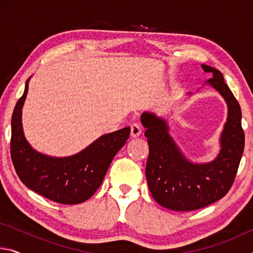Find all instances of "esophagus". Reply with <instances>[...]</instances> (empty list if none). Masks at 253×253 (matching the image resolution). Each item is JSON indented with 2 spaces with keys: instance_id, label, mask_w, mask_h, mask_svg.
Here are the masks:
<instances>
[{
  "instance_id": "esophagus-1",
  "label": "esophagus",
  "mask_w": 253,
  "mask_h": 253,
  "mask_svg": "<svg viewBox=\"0 0 253 253\" xmlns=\"http://www.w3.org/2000/svg\"><path fill=\"white\" fill-rule=\"evenodd\" d=\"M140 134H142V128H140V126L137 125V124H132L130 126V136L132 138H135V137H138Z\"/></svg>"
}]
</instances>
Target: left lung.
Listing matches in <instances>:
<instances>
[{
	"label": "left lung",
	"mask_w": 253,
	"mask_h": 253,
	"mask_svg": "<svg viewBox=\"0 0 253 253\" xmlns=\"http://www.w3.org/2000/svg\"><path fill=\"white\" fill-rule=\"evenodd\" d=\"M203 70L212 77L211 85L228 104L229 114L221 136V152L208 164H193L179 152L169 135L165 121L152 113L142 115L146 128L149 155L146 178L156 202L173 211H193L208 207L230 191L237 175L243 149L245 132L241 126V108L221 72L207 65Z\"/></svg>",
	"instance_id": "1"
}]
</instances>
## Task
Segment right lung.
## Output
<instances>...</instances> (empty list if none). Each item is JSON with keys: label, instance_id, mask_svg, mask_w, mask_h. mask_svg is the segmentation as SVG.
<instances>
[{"label": "right lung", "instance_id": "add662e5", "mask_svg": "<svg viewBox=\"0 0 253 253\" xmlns=\"http://www.w3.org/2000/svg\"><path fill=\"white\" fill-rule=\"evenodd\" d=\"M29 79L22 97L12 115L11 158L18 176L25 186L60 204H78L95 194L101 185L111 161L126 140L130 128L101 136L74 156L55 158L32 149L25 139L21 111L27 98Z\"/></svg>", "mask_w": 253, "mask_h": 253}]
</instances>
